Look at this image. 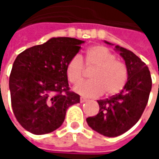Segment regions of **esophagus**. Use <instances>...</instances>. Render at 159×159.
I'll return each instance as SVG.
<instances>
[{
  "instance_id": "esophagus-1",
  "label": "esophagus",
  "mask_w": 159,
  "mask_h": 159,
  "mask_svg": "<svg viewBox=\"0 0 159 159\" xmlns=\"http://www.w3.org/2000/svg\"><path fill=\"white\" fill-rule=\"evenodd\" d=\"M86 101H87V99H85V98H83V97H81V98H80V102H81V103L86 102Z\"/></svg>"
}]
</instances>
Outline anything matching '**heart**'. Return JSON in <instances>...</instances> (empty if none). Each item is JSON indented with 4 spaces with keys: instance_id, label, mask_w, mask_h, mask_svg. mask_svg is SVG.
<instances>
[{
    "instance_id": "1",
    "label": "heart",
    "mask_w": 159,
    "mask_h": 159,
    "mask_svg": "<svg viewBox=\"0 0 159 159\" xmlns=\"http://www.w3.org/2000/svg\"><path fill=\"white\" fill-rule=\"evenodd\" d=\"M86 68H93L91 80L76 86L74 90L82 96L95 98L104 92L107 95L119 93L125 86L128 71L125 65L116 59V55L103 46H95L86 52L84 57ZM66 75L70 83H82L84 75L83 60L78 55L72 57L66 66Z\"/></svg>"
}]
</instances>
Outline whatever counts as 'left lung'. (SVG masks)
<instances>
[{"label": "left lung", "instance_id": "obj_1", "mask_svg": "<svg viewBox=\"0 0 159 159\" xmlns=\"http://www.w3.org/2000/svg\"><path fill=\"white\" fill-rule=\"evenodd\" d=\"M109 45H113L105 41ZM124 59L128 80L122 91L106 100H97L100 111L87 118L89 126L100 134L116 137L130 129L143 113L152 89V78L147 66L133 52L115 46Z\"/></svg>", "mask_w": 159, "mask_h": 159}]
</instances>
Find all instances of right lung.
Listing matches in <instances>:
<instances>
[{"instance_id":"obj_1","label":"right lung","mask_w":159,"mask_h":159,"mask_svg":"<svg viewBox=\"0 0 159 159\" xmlns=\"http://www.w3.org/2000/svg\"><path fill=\"white\" fill-rule=\"evenodd\" d=\"M84 41L53 37L17 56L9 77L12 111L21 126L34 134L62 125L67 109L79 103L70 91L66 66Z\"/></svg>"}]
</instances>
